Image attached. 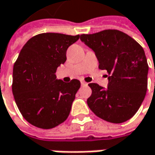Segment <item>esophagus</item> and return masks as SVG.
<instances>
[{"label": "esophagus", "instance_id": "esophagus-1", "mask_svg": "<svg viewBox=\"0 0 155 155\" xmlns=\"http://www.w3.org/2000/svg\"><path fill=\"white\" fill-rule=\"evenodd\" d=\"M81 85H83V86H85V85L88 84V83H87L86 81H81Z\"/></svg>", "mask_w": 155, "mask_h": 155}]
</instances>
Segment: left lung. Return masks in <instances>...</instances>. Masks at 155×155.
Returning a JSON list of instances; mask_svg holds the SVG:
<instances>
[{"instance_id":"left-lung-1","label":"left lung","mask_w":155,"mask_h":155,"mask_svg":"<svg viewBox=\"0 0 155 155\" xmlns=\"http://www.w3.org/2000/svg\"><path fill=\"white\" fill-rule=\"evenodd\" d=\"M81 41L95 52L98 68L108 73L106 89L89 84L92 91L87 99L89 107L109 122L130 120L139 109L147 90L148 64L143 48L119 30L81 35Z\"/></svg>"}]
</instances>
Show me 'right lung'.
<instances>
[{
    "label": "right lung",
    "mask_w": 155,
    "mask_h": 155,
    "mask_svg": "<svg viewBox=\"0 0 155 155\" xmlns=\"http://www.w3.org/2000/svg\"><path fill=\"white\" fill-rule=\"evenodd\" d=\"M80 35L44 33L22 48L13 67L12 92L23 117L37 128L49 130L67 119L75 94L76 79L57 80V68L65 62L66 50Z\"/></svg>",
    "instance_id": "add662e5"
}]
</instances>
